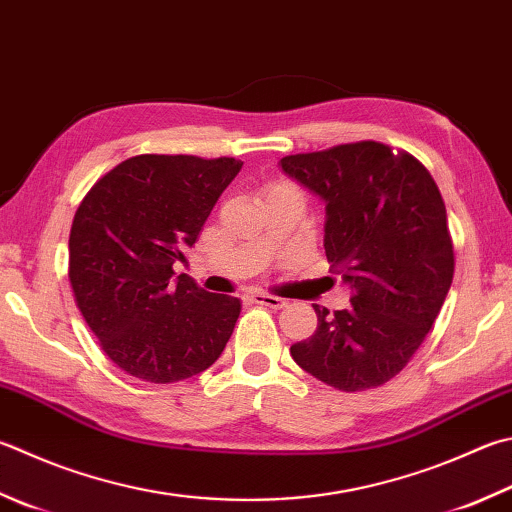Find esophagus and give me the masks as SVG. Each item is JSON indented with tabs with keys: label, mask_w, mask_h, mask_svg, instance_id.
Listing matches in <instances>:
<instances>
[{
	"label": "esophagus",
	"mask_w": 512,
	"mask_h": 512,
	"mask_svg": "<svg viewBox=\"0 0 512 512\" xmlns=\"http://www.w3.org/2000/svg\"><path fill=\"white\" fill-rule=\"evenodd\" d=\"M252 301L256 303V305H265V307H272V310H281V307H285L287 305V301L285 298H281V296H274V294H265V292H254L252 296Z\"/></svg>",
	"instance_id": "1"
}]
</instances>
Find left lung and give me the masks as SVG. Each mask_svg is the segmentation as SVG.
Here are the masks:
<instances>
[{"label": "left lung", "instance_id": "1", "mask_svg": "<svg viewBox=\"0 0 512 512\" xmlns=\"http://www.w3.org/2000/svg\"><path fill=\"white\" fill-rule=\"evenodd\" d=\"M281 169L325 202L327 263L352 287L347 310L314 305L316 330L292 359L336 390L379 388L419 350L455 274L437 182L374 140L285 156Z\"/></svg>", "mask_w": 512, "mask_h": 512}]
</instances>
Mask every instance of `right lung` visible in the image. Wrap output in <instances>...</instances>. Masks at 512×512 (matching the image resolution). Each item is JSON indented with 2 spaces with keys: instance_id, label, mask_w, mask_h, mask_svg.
I'll use <instances>...</instances> for the list:
<instances>
[{
  "instance_id": "right-lung-1",
  "label": "right lung",
  "mask_w": 512,
  "mask_h": 512,
  "mask_svg": "<svg viewBox=\"0 0 512 512\" xmlns=\"http://www.w3.org/2000/svg\"><path fill=\"white\" fill-rule=\"evenodd\" d=\"M236 158L142 153L95 182L75 211L69 281L104 354L136 379L176 383L214 365L240 314L173 263L194 247Z\"/></svg>"
}]
</instances>
